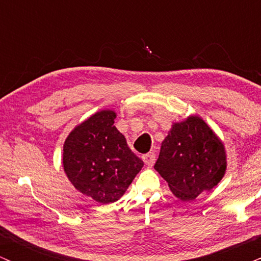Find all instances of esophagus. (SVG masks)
<instances>
[{
    "label": "esophagus",
    "instance_id": "esophagus-1",
    "mask_svg": "<svg viewBox=\"0 0 261 261\" xmlns=\"http://www.w3.org/2000/svg\"><path fill=\"white\" fill-rule=\"evenodd\" d=\"M143 161L146 166H152L155 162V154L154 152H149V154H145L143 156Z\"/></svg>",
    "mask_w": 261,
    "mask_h": 261
}]
</instances>
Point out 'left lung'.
Here are the masks:
<instances>
[{"mask_svg":"<svg viewBox=\"0 0 261 261\" xmlns=\"http://www.w3.org/2000/svg\"><path fill=\"white\" fill-rule=\"evenodd\" d=\"M155 170L174 197L194 200L219 185L227 168L225 144L197 115L174 122L161 144Z\"/></svg>","mask_w":261,"mask_h":261,"instance_id":"left-lung-1","label":"left lung"}]
</instances>
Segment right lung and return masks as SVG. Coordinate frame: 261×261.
Listing matches in <instances>:
<instances>
[{
  "mask_svg": "<svg viewBox=\"0 0 261 261\" xmlns=\"http://www.w3.org/2000/svg\"><path fill=\"white\" fill-rule=\"evenodd\" d=\"M117 113L101 110L75 125L63 145L62 166L82 194L100 204L118 200L143 167L113 125Z\"/></svg>",
  "mask_w": 261,
  "mask_h": 261,
  "instance_id": "add662e5",
  "label": "right lung"
}]
</instances>
